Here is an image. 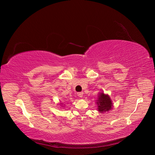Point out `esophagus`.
I'll return each instance as SVG.
<instances>
[{"label": "esophagus", "instance_id": "1", "mask_svg": "<svg viewBox=\"0 0 155 155\" xmlns=\"http://www.w3.org/2000/svg\"><path fill=\"white\" fill-rule=\"evenodd\" d=\"M78 96L79 97H82L83 96V92H78Z\"/></svg>", "mask_w": 155, "mask_h": 155}]
</instances>
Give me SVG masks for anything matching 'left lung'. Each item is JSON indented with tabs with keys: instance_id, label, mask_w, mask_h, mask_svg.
<instances>
[{
	"instance_id": "obj_1",
	"label": "left lung",
	"mask_w": 155,
	"mask_h": 155,
	"mask_svg": "<svg viewBox=\"0 0 155 155\" xmlns=\"http://www.w3.org/2000/svg\"><path fill=\"white\" fill-rule=\"evenodd\" d=\"M99 97L96 100V104L98 105V111L104 112L109 110L112 107V101L108 95L104 94V93H100Z\"/></svg>"
}]
</instances>
